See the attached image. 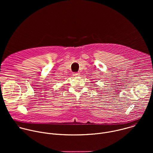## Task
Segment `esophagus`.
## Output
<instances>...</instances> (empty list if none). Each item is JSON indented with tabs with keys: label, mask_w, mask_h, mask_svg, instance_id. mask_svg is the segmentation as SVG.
<instances>
[{
	"label": "esophagus",
	"mask_w": 153,
	"mask_h": 153,
	"mask_svg": "<svg viewBox=\"0 0 153 153\" xmlns=\"http://www.w3.org/2000/svg\"><path fill=\"white\" fill-rule=\"evenodd\" d=\"M73 75H74V76L77 77V76H80V73H75L73 74Z\"/></svg>",
	"instance_id": "34e87169"
}]
</instances>
